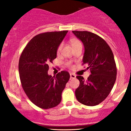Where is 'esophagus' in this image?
I'll use <instances>...</instances> for the list:
<instances>
[{"mask_svg": "<svg viewBox=\"0 0 131 131\" xmlns=\"http://www.w3.org/2000/svg\"><path fill=\"white\" fill-rule=\"evenodd\" d=\"M70 78L71 79H74V78H76V75L73 73H70Z\"/></svg>", "mask_w": 131, "mask_h": 131, "instance_id": "1", "label": "esophagus"}]
</instances>
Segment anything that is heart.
Listing matches in <instances>:
<instances>
[{
  "label": "heart",
  "instance_id": "obj_1",
  "mask_svg": "<svg viewBox=\"0 0 131 131\" xmlns=\"http://www.w3.org/2000/svg\"><path fill=\"white\" fill-rule=\"evenodd\" d=\"M71 44H72V46H73V47H74L77 46L78 45L81 44V43L79 40H78L77 39H73L71 40ZM61 49H62V44H60L59 46V47H58V49H57V52H58V53H60L61 50ZM67 65L68 66V67H70L71 64L70 63H68Z\"/></svg>",
  "mask_w": 131,
  "mask_h": 131
}]
</instances>
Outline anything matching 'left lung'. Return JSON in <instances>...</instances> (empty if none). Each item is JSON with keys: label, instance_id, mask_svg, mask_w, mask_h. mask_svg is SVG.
I'll use <instances>...</instances> for the list:
<instances>
[{"label": "left lung", "instance_id": "obj_1", "mask_svg": "<svg viewBox=\"0 0 131 131\" xmlns=\"http://www.w3.org/2000/svg\"><path fill=\"white\" fill-rule=\"evenodd\" d=\"M73 33L83 43L82 62L91 73L86 81L82 76H76L80 84L75 91L76 97L82 104L95 106L107 97L115 83L117 70L113 53L105 40L97 34L89 31Z\"/></svg>", "mask_w": 131, "mask_h": 131}]
</instances>
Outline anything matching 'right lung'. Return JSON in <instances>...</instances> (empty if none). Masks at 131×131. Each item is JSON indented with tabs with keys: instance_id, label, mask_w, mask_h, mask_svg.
<instances>
[{
	"instance_id": "1",
	"label": "right lung",
	"mask_w": 131,
	"mask_h": 131,
	"mask_svg": "<svg viewBox=\"0 0 131 131\" xmlns=\"http://www.w3.org/2000/svg\"><path fill=\"white\" fill-rule=\"evenodd\" d=\"M68 31L42 33L34 37L23 51L19 60V78L29 100L38 107L49 109L60 103L61 94L70 79L62 71L52 77L49 63L57 58V49Z\"/></svg>"
}]
</instances>
